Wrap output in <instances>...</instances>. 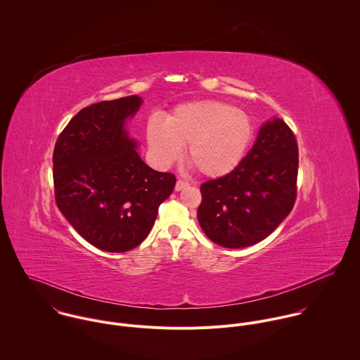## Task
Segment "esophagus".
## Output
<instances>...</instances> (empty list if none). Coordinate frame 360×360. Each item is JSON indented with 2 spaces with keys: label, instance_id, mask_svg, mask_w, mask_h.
Listing matches in <instances>:
<instances>
[{
  "label": "esophagus",
  "instance_id": "34e87169",
  "mask_svg": "<svg viewBox=\"0 0 360 360\" xmlns=\"http://www.w3.org/2000/svg\"><path fill=\"white\" fill-rule=\"evenodd\" d=\"M187 186H188L187 181H184V180H177V183H176V191H180V190L186 188Z\"/></svg>",
  "mask_w": 360,
  "mask_h": 360
}]
</instances>
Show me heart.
<instances>
[{
	"instance_id": "b5f03b06",
	"label": "heart",
	"mask_w": 360,
	"mask_h": 360,
	"mask_svg": "<svg viewBox=\"0 0 360 360\" xmlns=\"http://www.w3.org/2000/svg\"><path fill=\"white\" fill-rule=\"evenodd\" d=\"M254 135L244 112L217 101L187 103L166 121L152 117L146 125L148 145L162 165H170L187 145V159L207 177H222L239 166Z\"/></svg>"
}]
</instances>
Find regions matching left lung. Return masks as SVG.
<instances>
[{"instance_id": "left-lung-1", "label": "left lung", "mask_w": 360, "mask_h": 360, "mask_svg": "<svg viewBox=\"0 0 360 360\" xmlns=\"http://www.w3.org/2000/svg\"><path fill=\"white\" fill-rule=\"evenodd\" d=\"M297 167L295 134L281 119L266 121L235 170L201 184L197 217L208 239L243 248L269 236L295 205Z\"/></svg>"}]
</instances>
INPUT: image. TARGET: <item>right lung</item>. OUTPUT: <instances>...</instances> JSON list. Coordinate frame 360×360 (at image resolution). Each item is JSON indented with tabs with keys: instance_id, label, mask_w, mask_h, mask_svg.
Returning a JSON list of instances; mask_svg holds the SVG:
<instances>
[{
	"instance_id": "add662e5",
	"label": "right lung",
	"mask_w": 360,
	"mask_h": 360,
	"mask_svg": "<svg viewBox=\"0 0 360 360\" xmlns=\"http://www.w3.org/2000/svg\"><path fill=\"white\" fill-rule=\"evenodd\" d=\"M141 105L136 95L91 105L71 119L54 146L58 210L84 239L109 252L145 240L176 184L174 174L143 163L124 127Z\"/></svg>"
}]
</instances>
